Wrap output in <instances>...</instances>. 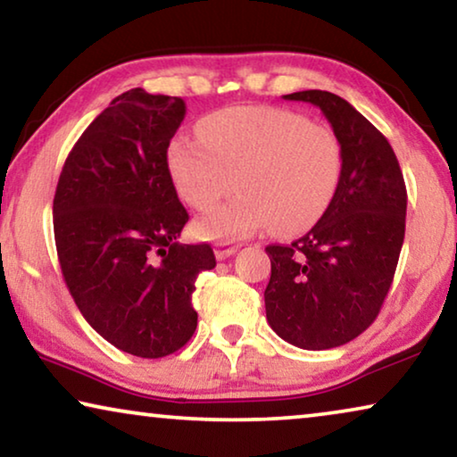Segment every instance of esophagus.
I'll list each match as a JSON object with an SVG mask.
<instances>
[{"label":"esophagus","mask_w":457,"mask_h":457,"mask_svg":"<svg viewBox=\"0 0 457 457\" xmlns=\"http://www.w3.org/2000/svg\"><path fill=\"white\" fill-rule=\"evenodd\" d=\"M236 252H237V244H231V242H217L215 244L217 261H226V258L236 254Z\"/></svg>","instance_id":"34e87169"}]
</instances>
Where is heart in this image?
I'll return each mask as SVG.
<instances>
[{"mask_svg":"<svg viewBox=\"0 0 457 457\" xmlns=\"http://www.w3.org/2000/svg\"><path fill=\"white\" fill-rule=\"evenodd\" d=\"M168 170L179 195L203 217L209 240H240L270 226L291 236L324 215L343 174L337 133L283 108L237 106L199 122V137L179 135L168 147Z\"/></svg>","mask_w":457,"mask_h":457,"instance_id":"obj_1","label":"heart"}]
</instances>
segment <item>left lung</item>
<instances>
[{"label": "left lung", "mask_w": 457, "mask_h": 457, "mask_svg": "<svg viewBox=\"0 0 457 457\" xmlns=\"http://www.w3.org/2000/svg\"><path fill=\"white\" fill-rule=\"evenodd\" d=\"M283 98L322 111L343 145V174L308 234L267 246L264 308L283 340L324 351L357 338L378 318L404 242L406 187L390 143L349 102L322 90Z\"/></svg>", "instance_id": "1"}]
</instances>
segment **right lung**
Segmentation results:
<instances>
[{"label":"right lung","mask_w":457,"mask_h":457,"mask_svg":"<svg viewBox=\"0 0 457 457\" xmlns=\"http://www.w3.org/2000/svg\"><path fill=\"white\" fill-rule=\"evenodd\" d=\"M182 98L133 87L81 133L61 170L53 229L61 272L86 322L143 359L172 355L196 328L193 291L215 267L209 244H180L188 213L168 170Z\"/></svg>","instance_id":"add662e5"}]
</instances>
